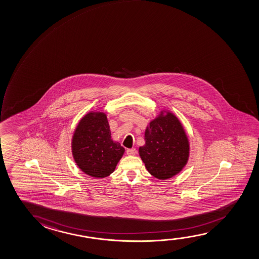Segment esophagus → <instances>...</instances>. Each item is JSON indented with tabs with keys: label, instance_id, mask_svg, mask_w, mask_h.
<instances>
[{
	"label": "esophagus",
	"instance_id": "esophagus-1",
	"mask_svg": "<svg viewBox=\"0 0 259 259\" xmlns=\"http://www.w3.org/2000/svg\"><path fill=\"white\" fill-rule=\"evenodd\" d=\"M136 152H137V151H136V150L134 149V148L126 150V154L129 155V156H135V154H136Z\"/></svg>",
	"mask_w": 259,
	"mask_h": 259
}]
</instances>
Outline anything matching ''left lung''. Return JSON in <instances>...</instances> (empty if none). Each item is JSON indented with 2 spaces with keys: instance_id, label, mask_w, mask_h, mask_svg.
<instances>
[{
  "instance_id": "left-lung-1",
  "label": "left lung",
  "mask_w": 259,
  "mask_h": 259,
  "mask_svg": "<svg viewBox=\"0 0 259 259\" xmlns=\"http://www.w3.org/2000/svg\"><path fill=\"white\" fill-rule=\"evenodd\" d=\"M144 140L145 145L139 148L140 157L154 177L159 180L172 178L187 164L189 140L180 120L170 111L162 110L150 121Z\"/></svg>"
}]
</instances>
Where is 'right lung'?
I'll return each instance as SVG.
<instances>
[{"label": "right lung", "instance_id": "right-lung-1", "mask_svg": "<svg viewBox=\"0 0 259 259\" xmlns=\"http://www.w3.org/2000/svg\"><path fill=\"white\" fill-rule=\"evenodd\" d=\"M72 154L82 172L95 178L109 177L115 171L124 149L111 139L105 113L91 112L82 116L72 137Z\"/></svg>", "mask_w": 259, "mask_h": 259}]
</instances>
